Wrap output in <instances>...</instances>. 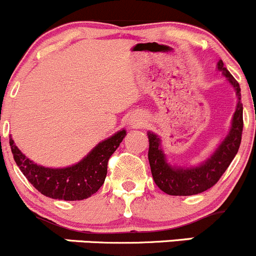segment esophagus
Returning a JSON list of instances; mask_svg holds the SVG:
<instances>
[{"instance_id": "34e87169", "label": "esophagus", "mask_w": 256, "mask_h": 256, "mask_svg": "<svg viewBox=\"0 0 256 256\" xmlns=\"http://www.w3.org/2000/svg\"><path fill=\"white\" fill-rule=\"evenodd\" d=\"M129 123H130L132 127H140L143 124V120H139V118H133V120H129Z\"/></svg>"}]
</instances>
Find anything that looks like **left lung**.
<instances>
[{"instance_id":"1","label":"left lung","mask_w":256,"mask_h":256,"mask_svg":"<svg viewBox=\"0 0 256 256\" xmlns=\"http://www.w3.org/2000/svg\"><path fill=\"white\" fill-rule=\"evenodd\" d=\"M218 70H222L228 82L235 90L238 104L229 133L206 162L190 168L172 166L166 162V154L162 150L160 138L153 132L146 133L149 139L148 159L152 176L158 188L169 196H194L210 189L218 183L239 150L242 134V104L240 102L242 94L239 83L224 67L222 60L218 62Z\"/></svg>"}]
</instances>
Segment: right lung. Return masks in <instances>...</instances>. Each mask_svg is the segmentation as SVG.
Masks as SVG:
<instances>
[{
    "mask_svg": "<svg viewBox=\"0 0 256 256\" xmlns=\"http://www.w3.org/2000/svg\"><path fill=\"white\" fill-rule=\"evenodd\" d=\"M124 129L98 143L77 164L66 168H47L27 158L10 138L14 159L30 183L43 196L60 200H83L90 198L104 183L110 156L126 136Z\"/></svg>",
    "mask_w": 256,
    "mask_h": 256,
    "instance_id": "add662e5",
    "label": "right lung"
}]
</instances>
